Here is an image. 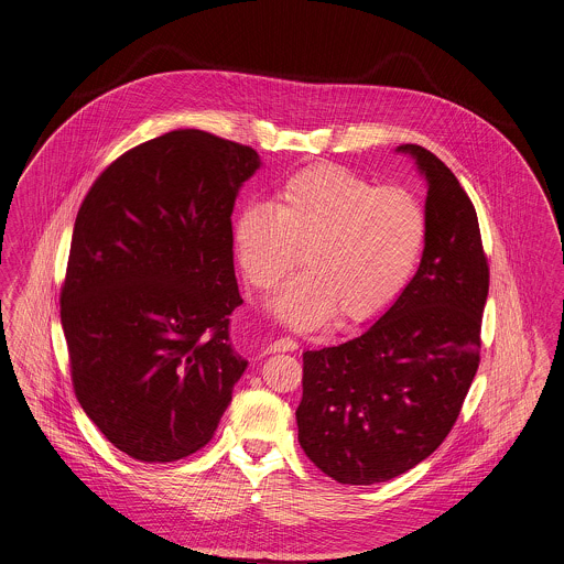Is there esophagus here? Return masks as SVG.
Segmentation results:
<instances>
[{
  "instance_id": "1",
  "label": "esophagus",
  "mask_w": 564,
  "mask_h": 564,
  "mask_svg": "<svg viewBox=\"0 0 564 564\" xmlns=\"http://www.w3.org/2000/svg\"><path fill=\"white\" fill-rule=\"evenodd\" d=\"M296 348H299V344H296L294 339H290V337H281V339L272 341V344L265 348V355H268V352H294Z\"/></svg>"
}]
</instances>
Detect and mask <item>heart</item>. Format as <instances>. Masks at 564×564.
<instances>
[{
    "label": "heart",
    "instance_id": "heart-1",
    "mask_svg": "<svg viewBox=\"0 0 564 564\" xmlns=\"http://www.w3.org/2000/svg\"><path fill=\"white\" fill-rule=\"evenodd\" d=\"M429 236L422 200L404 188L319 164L292 175L274 209L247 205L234 220V251L254 290H272L299 261L268 310L292 328H315L335 315L361 326L389 312L409 288Z\"/></svg>",
    "mask_w": 564,
    "mask_h": 564
}]
</instances>
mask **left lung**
I'll return each mask as SVG.
<instances>
[{"label": "left lung", "instance_id": "8db88e82", "mask_svg": "<svg viewBox=\"0 0 564 564\" xmlns=\"http://www.w3.org/2000/svg\"><path fill=\"white\" fill-rule=\"evenodd\" d=\"M426 182L429 236L400 301L359 337L303 352L299 441L341 485L387 482L452 431L480 364L489 265L476 209L424 147L402 144Z\"/></svg>", "mask_w": 564, "mask_h": 564}]
</instances>
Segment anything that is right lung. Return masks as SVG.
I'll return each mask as SVG.
<instances>
[{
	"label": "right lung",
	"mask_w": 564,
	"mask_h": 564,
	"mask_svg": "<svg viewBox=\"0 0 564 564\" xmlns=\"http://www.w3.org/2000/svg\"><path fill=\"white\" fill-rule=\"evenodd\" d=\"M259 166L251 147L177 129L123 153L77 212L61 294L73 387L131 458L209 443L249 366L229 337L231 214Z\"/></svg>",
	"instance_id": "right-lung-1"
}]
</instances>
